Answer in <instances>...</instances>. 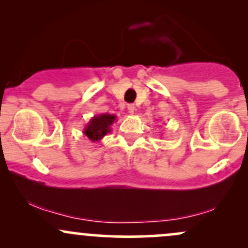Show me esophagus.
<instances>
[{
    "label": "esophagus",
    "mask_w": 248,
    "mask_h": 248,
    "mask_svg": "<svg viewBox=\"0 0 248 248\" xmlns=\"http://www.w3.org/2000/svg\"><path fill=\"white\" fill-rule=\"evenodd\" d=\"M127 111H129V113H135L136 111V108L135 105H132V104H130V105H127Z\"/></svg>",
    "instance_id": "esophagus-1"
}]
</instances>
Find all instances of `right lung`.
<instances>
[{
  "label": "right lung",
  "mask_w": 248,
  "mask_h": 248,
  "mask_svg": "<svg viewBox=\"0 0 248 248\" xmlns=\"http://www.w3.org/2000/svg\"><path fill=\"white\" fill-rule=\"evenodd\" d=\"M117 121L116 114L110 113H100L97 116H93L89 121V123L85 125L84 135L89 138L91 142H98L105 137L106 135L111 132V125Z\"/></svg>",
  "instance_id": "1"
}]
</instances>
